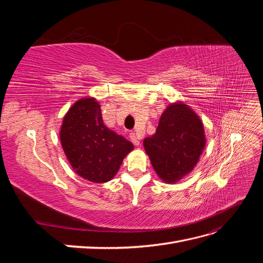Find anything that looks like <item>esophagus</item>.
Masks as SVG:
<instances>
[{
	"instance_id": "1",
	"label": "esophagus",
	"mask_w": 263,
	"mask_h": 263,
	"mask_svg": "<svg viewBox=\"0 0 263 263\" xmlns=\"http://www.w3.org/2000/svg\"><path fill=\"white\" fill-rule=\"evenodd\" d=\"M129 137H130V140H132V142H133V144H134L135 146H139V144H140V138L137 136V134L130 133Z\"/></svg>"
}]
</instances>
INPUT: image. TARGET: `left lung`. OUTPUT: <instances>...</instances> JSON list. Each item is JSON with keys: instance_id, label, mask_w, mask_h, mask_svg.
Listing matches in <instances>:
<instances>
[{"instance_id": "8db88e82", "label": "left lung", "mask_w": 263, "mask_h": 263, "mask_svg": "<svg viewBox=\"0 0 263 263\" xmlns=\"http://www.w3.org/2000/svg\"><path fill=\"white\" fill-rule=\"evenodd\" d=\"M144 146L155 171L174 183L193 170L205 146L204 127L187 105L171 104L162 113L156 134Z\"/></svg>"}]
</instances>
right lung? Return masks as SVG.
<instances>
[{
	"label": "right lung",
	"mask_w": 263,
	"mask_h": 263,
	"mask_svg": "<svg viewBox=\"0 0 263 263\" xmlns=\"http://www.w3.org/2000/svg\"><path fill=\"white\" fill-rule=\"evenodd\" d=\"M60 140L79 176L95 183L114 178L123 159L134 149L130 141L108 129L94 99L76 102L63 118Z\"/></svg>",
	"instance_id": "obj_1"
}]
</instances>
